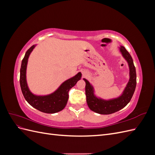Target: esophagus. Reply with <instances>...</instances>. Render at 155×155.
<instances>
[{
    "mask_svg": "<svg viewBox=\"0 0 155 155\" xmlns=\"http://www.w3.org/2000/svg\"><path fill=\"white\" fill-rule=\"evenodd\" d=\"M83 75H85V74H84V73H83Z\"/></svg>",
    "mask_w": 155,
    "mask_h": 155,
    "instance_id": "esophagus-1",
    "label": "esophagus"
}]
</instances>
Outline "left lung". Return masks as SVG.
Masks as SVG:
<instances>
[{
    "label": "left lung",
    "instance_id": "1",
    "mask_svg": "<svg viewBox=\"0 0 155 155\" xmlns=\"http://www.w3.org/2000/svg\"><path fill=\"white\" fill-rule=\"evenodd\" d=\"M120 51L127 62L129 68V80L121 94L116 98L104 100L94 94V88L87 79L85 81V94L87 105L91 110L100 114H110L123 109L132 98L137 86V74L133 60L124 46H120Z\"/></svg>",
    "mask_w": 155,
    "mask_h": 155
}]
</instances>
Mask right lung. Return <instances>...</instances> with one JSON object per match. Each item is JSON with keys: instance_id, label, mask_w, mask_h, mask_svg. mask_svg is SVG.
<instances>
[{"instance_id": "right-lung-1", "label": "right lung", "mask_w": 155, "mask_h": 155, "mask_svg": "<svg viewBox=\"0 0 155 155\" xmlns=\"http://www.w3.org/2000/svg\"><path fill=\"white\" fill-rule=\"evenodd\" d=\"M36 45L27 50L23 58L20 70V85L22 94L28 104L45 113L52 114L62 110L66 106L68 100V91L77 82L80 80L81 73L78 72L76 76L64 81L54 92L48 95L38 96L33 94L28 86L26 81V68L28 61L31 51Z\"/></svg>"}]
</instances>
